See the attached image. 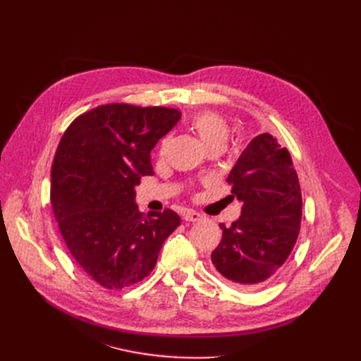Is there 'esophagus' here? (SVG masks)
I'll return each mask as SVG.
<instances>
[{"mask_svg": "<svg viewBox=\"0 0 361 361\" xmlns=\"http://www.w3.org/2000/svg\"><path fill=\"white\" fill-rule=\"evenodd\" d=\"M183 218L187 222H196V221H200L203 218V215H200L199 212H195V211H188L183 215Z\"/></svg>", "mask_w": 361, "mask_h": 361, "instance_id": "obj_1", "label": "esophagus"}]
</instances>
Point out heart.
<instances>
[{
    "instance_id": "1",
    "label": "heart",
    "mask_w": 361,
    "mask_h": 361,
    "mask_svg": "<svg viewBox=\"0 0 361 361\" xmlns=\"http://www.w3.org/2000/svg\"><path fill=\"white\" fill-rule=\"evenodd\" d=\"M192 126L207 150L222 149L230 136V127L226 121L214 111H200L192 118ZM168 139L162 140V149Z\"/></svg>"
}]
</instances>
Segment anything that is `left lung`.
<instances>
[{"label": "left lung", "instance_id": "8db88e82", "mask_svg": "<svg viewBox=\"0 0 361 361\" xmlns=\"http://www.w3.org/2000/svg\"><path fill=\"white\" fill-rule=\"evenodd\" d=\"M228 197L241 202L211 259L221 276L237 288L271 278L294 247L301 222V190L291 155L269 133L256 136L226 178Z\"/></svg>", "mask_w": 361, "mask_h": 361}]
</instances>
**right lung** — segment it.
I'll return each instance as SVG.
<instances>
[{
  "label": "right lung",
  "mask_w": 361,
  "mask_h": 361,
  "mask_svg": "<svg viewBox=\"0 0 361 361\" xmlns=\"http://www.w3.org/2000/svg\"><path fill=\"white\" fill-rule=\"evenodd\" d=\"M180 118L174 108L101 105L75 118L56 147L55 219L74 260L104 288L123 290L145 279L181 224L174 211L145 216L135 203V187L154 174L150 150Z\"/></svg>",
  "instance_id": "1"
}]
</instances>
